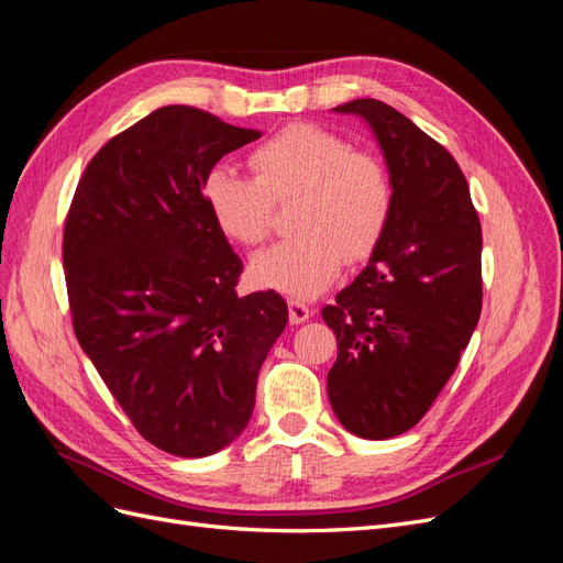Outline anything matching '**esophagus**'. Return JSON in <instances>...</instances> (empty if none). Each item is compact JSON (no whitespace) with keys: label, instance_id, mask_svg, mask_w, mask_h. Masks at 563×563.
Wrapping results in <instances>:
<instances>
[{"label":"esophagus","instance_id":"1","mask_svg":"<svg viewBox=\"0 0 563 563\" xmlns=\"http://www.w3.org/2000/svg\"><path fill=\"white\" fill-rule=\"evenodd\" d=\"M288 317H291V323H302L312 317V310L305 305V300L291 298L288 300Z\"/></svg>","mask_w":563,"mask_h":563}]
</instances>
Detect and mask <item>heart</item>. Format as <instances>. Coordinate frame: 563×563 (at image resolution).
Instances as JSON below:
<instances>
[{
  "instance_id": "obj_1",
  "label": "heart",
  "mask_w": 563,
  "mask_h": 563,
  "mask_svg": "<svg viewBox=\"0 0 563 563\" xmlns=\"http://www.w3.org/2000/svg\"><path fill=\"white\" fill-rule=\"evenodd\" d=\"M249 164L255 180L213 166L201 199L228 240L255 246L269 234L272 203L296 197V236L253 255L255 284L312 298L335 282L345 258L364 261L378 246L395 203L378 157L352 150L331 131L291 124L255 147Z\"/></svg>"
}]
</instances>
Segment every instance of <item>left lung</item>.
I'll list each match as a JSON object with an SVG mask.
<instances>
[{
	"mask_svg": "<svg viewBox=\"0 0 563 563\" xmlns=\"http://www.w3.org/2000/svg\"><path fill=\"white\" fill-rule=\"evenodd\" d=\"M364 119L395 190L366 267L321 310L338 338L327 389L362 439L411 430L449 383L482 314V225L449 152L380 100L333 108Z\"/></svg>",
	"mask_w": 563,
	"mask_h": 563,
	"instance_id": "8db88e82",
	"label": "left lung"
}]
</instances>
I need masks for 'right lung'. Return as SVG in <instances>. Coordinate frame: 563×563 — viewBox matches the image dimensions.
<instances>
[{"label": "right lung", "mask_w": 563, "mask_h": 563, "mask_svg": "<svg viewBox=\"0 0 563 563\" xmlns=\"http://www.w3.org/2000/svg\"><path fill=\"white\" fill-rule=\"evenodd\" d=\"M261 135L159 108L98 150L67 213L79 345L135 430L180 457L218 453L246 430L288 321L275 291L236 296L242 261L201 199L203 176Z\"/></svg>", "instance_id": "1"}]
</instances>
